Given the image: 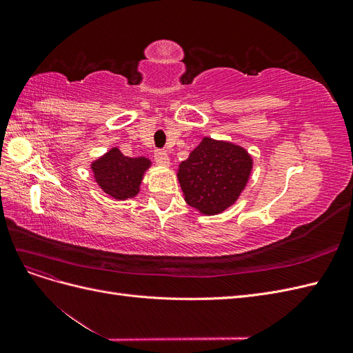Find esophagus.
I'll use <instances>...</instances> for the list:
<instances>
[{"mask_svg":"<svg viewBox=\"0 0 353 353\" xmlns=\"http://www.w3.org/2000/svg\"><path fill=\"white\" fill-rule=\"evenodd\" d=\"M154 160L159 166H169V156L166 152H156Z\"/></svg>","mask_w":353,"mask_h":353,"instance_id":"1","label":"esophagus"}]
</instances>
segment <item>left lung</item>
<instances>
[{"mask_svg": "<svg viewBox=\"0 0 353 353\" xmlns=\"http://www.w3.org/2000/svg\"><path fill=\"white\" fill-rule=\"evenodd\" d=\"M252 169L253 159L244 147L205 137L179 163L176 176L187 205L212 216L236 205Z\"/></svg>", "mask_w": 353, "mask_h": 353, "instance_id": "obj_1", "label": "left lung"}]
</instances>
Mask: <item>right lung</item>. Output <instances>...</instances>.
<instances>
[{"label":"right lung","instance_id":"right-lung-1","mask_svg":"<svg viewBox=\"0 0 353 353\" xmlns=\"http://www.w3.org/2000/svg\"><path fill=\"white\" fill-rule=\"evenodd\" d=\"M150 166V159L123 156L117 147L91 162L95 183L114 200H128L140 193L144 174Z\"/></svg>","mask_w":353,"mask_h":353}]
</instances>
